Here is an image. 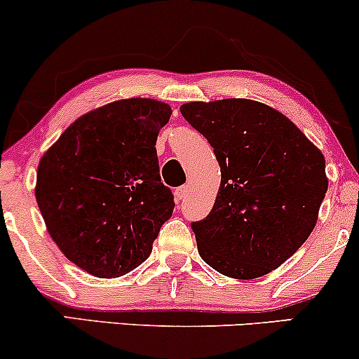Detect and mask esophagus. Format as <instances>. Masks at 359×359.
<instances>
[{
	"label": "esophagus",
	"instance_id": "1",
	"mask_svg": "<svg viewBox=\"0 0 359 359\" xmlns=\"http://www.w3.org/2000/svg\"><path fill=\"white\" fill-rule=\"evenodd\" d=\"M189 194V185H180V187L175 189V198L177 201H184Z\"/></svg>",
	"mask_w": 359,
	"mask_h": 359
}]
</instances>
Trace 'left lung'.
Listing matches in <instances>:
<instances>
[{
    "label": "left lung",
    "instance_id": "1",
    "mask_svg": "<svg viewBox=\"0 0 359 359\" xmlns=\"http://www.w3.org/2000/svg\"><path fill=\"white\" fill-rule=\"evenodd\" d=\"M180 114L212 145L222 175L210 214L192 222L201 257L234 279L278 269L318 222L321 150L286 115L248 98L184 103Z\"/></svg>",
    "mask_w": 359,
    "mask_h": 359
}]
</instances>
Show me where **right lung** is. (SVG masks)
<instances>
[{"label": "right lung", "mask_w": 359, "mask_h": 359, "mask_svg": "<svg viewBox=\"0 0 359 359\" xmlns=\"http://www.w3.org/2000/svg\"><path fill=\"white\" fill-rule=\"evenodd\" d=\"M170 115L152 98L107 103L75 120L41 157L34 196L48 234L95 278L140 266L174 212L155 150Z\"/></svg>", "instance_id": "add662e5"}]
</instances>
